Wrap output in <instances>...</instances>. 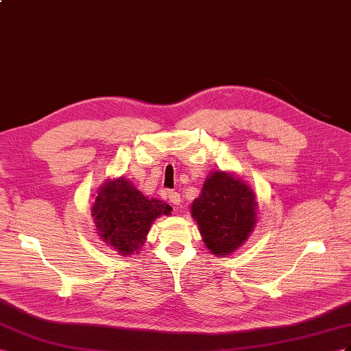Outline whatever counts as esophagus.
I'll return each instance as SVG.
<instances>
[{
	"label": "esophagus",
	"mask_w": 351,
	"mask_h": 351,
	"mask_svg": "<svg viewBox=\"0 0 351 351\" xmlns=\"http://www.w3.org/2000/svg\"><path fill=\"white\" fill-rule=\"evenodd\" d=\"M167 199H169V202H170V203L175 204V206H179V204H181V194H179V193L169 191V193H167Z\"/></svg>",
	"instance_id": "1"
}]
</instances>
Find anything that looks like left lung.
Here are the masks:
<instances>
[{
    "instance_id": "1",
    "label": "left lung",
    "mask_w": 351,
    "mask_h": 351,
    "mask_svg": "<svg viewBox=\"0 0 351 351\" xmlns=\"http://www.w3.org/2000/svg\"><path fill=\"white\" fill-rule=\"evenodd\" d=\"M191 217L209 252L222 258L231 255L256 227L255 191L236 173L213 170L191 203Z\"/></svg>"
}]
</instances>
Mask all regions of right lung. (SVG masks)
Returning a JSON list of instances; mask_svg holds the SVG:
<instances>
[{
    "label": "right lung",
    "instance_id": "obj_1",
    "mask_svg": "<svg viewBox=\"0 0 351 351\" xmlns=\"http://www.w3.org/2000/svg\"><path fill=\"white\" fill-rule=\"evenodd\" d=\"M96 234L121 256L138 254L157 218L172 213V206L143 195L128 178H110L93 195Z\"/></svg>",
    "mask_w": 351,
    "mask_h": 351
}]
</instances>
